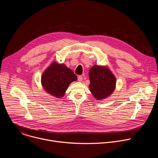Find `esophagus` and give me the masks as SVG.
<instances>
[{
	"instance_id": "esophagus-1",
	"label": "esophagus",
	"mask_w": 158,
	"mask_h": 158,
	"mask_svg": "<svg viewBox=\"0 0 158 158\" xmlns=\"http://www.w3.org/2000/svg\"><path fill=\"white\" fill-rule=\"evenodd\" d=\"M82 79H83V78H82V76H78V77H77L78 81L81 82V81H82Z\"/></svg>"
}]
</instances>
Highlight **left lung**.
I'll return each instance as SVG.
<instances>
[{
  "mask_svg": "<svg viewBox=\"0 0 158 158\" xmlns=\"http://www.w3.org/2000/svg\"><path fill=\"white\" fill-rule=\"evenodd\" d=\"M89 89L98 100L106 98L114 91L116 78L106 67L94 65L89 70Z\"/></svg>",
  "mask_w": 158,
  "mask_h": 158,
  "instance_id": "left-lung-1",
  "label": "left lung"
}]
</instances>
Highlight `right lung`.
Segmentation results:
<instances>
[{
    "instance_id": "add662e5",
    "label": "right lung",
    "mask_w": 158,
    "mask_h": 158,
    "mask_svg": "<svg viewBox=\"0 0 158 158\" xmlns=\"http://www.w3.org/2000/svg\"><path fill=\"white\" fill-rule=\"evenodd\" d=\"M76 80L77 76L71 69L56 62L44 72L41 78L45 91L57 98H62L69 85Z\"/></svg>"
}]
</instances>
